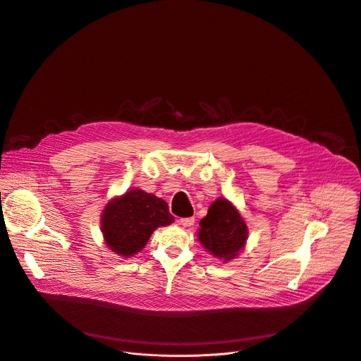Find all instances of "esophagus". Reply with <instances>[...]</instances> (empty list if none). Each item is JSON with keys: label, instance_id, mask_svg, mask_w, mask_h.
<instances>
[{"label": "esophagus", "instance_id": "obj_1", "mask_svg": "<svg viewBox=\"0 0 361 361\" xmlns=\"http://www.w3.org/2000/svg\"><path fill=\"white\" fill-rule=\"evenodd\" d=\"M194 218L192 216H188V218H180L178 219V224L181 225V226H184V228H188V226H191V225H194Z\"/></svg>", "mask_w": 361, "mask_h": 361}]
</instances>
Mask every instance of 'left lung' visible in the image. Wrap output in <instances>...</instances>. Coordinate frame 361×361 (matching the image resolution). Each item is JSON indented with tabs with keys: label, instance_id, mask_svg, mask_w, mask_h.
<instances>
[{
	"label": "left lung",
	"instance_id": "obj_1",
	"mask_svg": "<svg viewBox=\"0 0 361 361\" xmlns=\"http://www.w3.org/2000/svg\"><path fill=\"white\" fill-rule=\"evenodd\" d=\"M248 226L239 211L225 198H216L200 221L198 241L218 259L225 262L245 248Z\"/></svg>",
	"mask_w": 361,
	"mask_h": 361
}]
</instances>
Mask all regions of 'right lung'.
Wrapping results in <instances>:
<instances>
[{
  "label": "right lung",
  "instance_id": "1",
  "mask_svg": "<svg viewBox=\"0 0 361 361\" xmlns=\"http://www.w3.org/2000/svg\"><path fill=\"white\" fill-rule=\"evenodd\" d=\"M173 221L164 200L133 188L107 202L100 228L106 245L118 257L130 258L146 247L156 228Z\"/></svg>",
  "mask_w": 361,
  "mask_h": 361
}]
</instances>
